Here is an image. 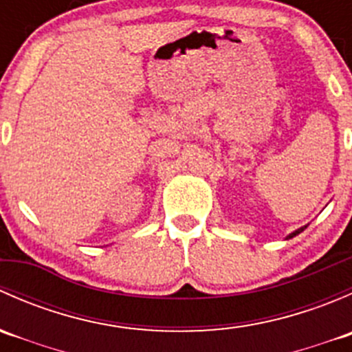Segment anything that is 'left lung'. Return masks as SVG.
I'll list each match as a JSON object with an SVG mask.
<instances>
[{"label":"left lung","mask_w":352,"mask_h":352,"mask_svg":"<svg viewBox=\"0 0 352 352\" xmlns=\"http://www.w3.org/2000/svg\"><path fill=\"white\" fill-rule=\"evenodd\" d=\"M307 226H308V225H305V226H301V228L294 230V232H293V233H289V235H287V236H286V240H289V239H293V236L300 235V233H301V232H303V230H305V228H307Z\"/></svg>","instance_id":"obj_1"}]
</instances>
